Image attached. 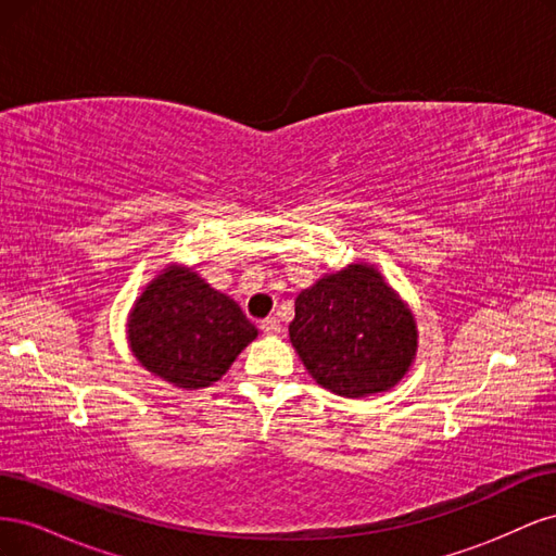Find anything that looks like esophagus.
<instances>
[{"label": "esophagus", "instance_id": "obj_1", "mask_svg": "<svg viewBox=\"0 0 556 556\" xmlns=\"http://www.w3.org/2000/svg\"><path fill=\"white\" fill-rule=\"evenodd\" d=\"M262 331L264 333H278L280 331V319L278 317L262 319Z\"/></svg>", "mask_w": 556, "mask_h": 556}]
</instances>
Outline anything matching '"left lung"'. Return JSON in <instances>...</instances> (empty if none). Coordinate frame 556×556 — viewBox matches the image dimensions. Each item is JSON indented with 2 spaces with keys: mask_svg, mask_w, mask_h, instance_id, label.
I'll return each mask as SVG.
<instances>
[{
  "mask_svg": "<svg viewBox=\"0 0 556 556\" xmlns=\"http://www.w3.org/2000/svg\"><path fill=\"white\" fill-rule=\"evenodd\" d=\"M290 341L319 384L357 399L403 378L417 331L413 313L376 268L352 264L296 296Z\"/></svg>",
  "mask_w": 556,
  "mask_h": 556,
  "instance_id": "obj_1",
  "label": "left lung"
}]
</instances>
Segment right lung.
<instances>
[{"instance_id": "obj_1", "label": "right lung", "mask_w": 556, "mask_h": 556, "mask_svg": "<svg viewBox=\"0 0 556 556\" xmlns=\"http://www.w3.org/2000/svg\"><path fill=\"white\" fill-rule=\"evenodd\" d=\"M127 336L150 374L199 390L227 374L257 329L239 304L190 268L169 266L134 304Z\"/></svg>"}]
</instances>
